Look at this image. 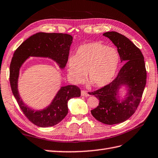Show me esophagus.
<instances>
[{"instance_id":"1","label":"esophagus","mask_w":158,"mask_h":158,"mask_svg":"<svg viewBox=\"0 0 158 158\" xmlns=\"http://www.w3.org/2000/svg\"><path fill=\"white\" fill-rule=\"evenodd\" d=\"M81 95L82 96H86V97H88L89 96V94L88 93V92L86 90H82L81 91Z\"/></svg>"}]
</instances>
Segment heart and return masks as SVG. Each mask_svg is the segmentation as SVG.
Segmentation results:
<instances>
[{"label": "heart", "instance_id": "heart-1", "mask_svg": "<svg viewBox=\"0 0 158 158\" xmlns=\"http://www.w3.org/2000/svg\"><path fill=\"white\" fill-rule=\"evenodd\" d=\"M120 63L116 48L99 43H90L79 47L75 55L70 56L68 73L74 83H80L86 76L95 87H103L114 79Z\"/></svg>", "mask_w": 158, "mask_h": 158}]
</instances>
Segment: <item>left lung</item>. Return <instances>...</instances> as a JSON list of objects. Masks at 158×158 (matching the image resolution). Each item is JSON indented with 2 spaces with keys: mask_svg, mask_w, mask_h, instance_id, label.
I'll use <instances>...</instances> for the list:
<instances>
[{
  "mask_svg": "<svg viewBox=\"0 0 158 158\" xmlns=\"http://www.w3.org/2000/svg\"><path fill=\"white\" fill-rule=\"evenodd\" d=\"M103 35L116 46L120 60L125 64L111 83L90 93L99 100V106L90 111L98 121L112 125L122 123L135 114L144 91L147 72L141 50L128 38L116 31H107ZM124 85L128 90L125 99L120 102L118 91Z\"/></svg>",
  "mask_w": 158,
  "mask_h": 158,
  "instance_id": "left-lung-1",
  "label": "left lung"
}]
</instances>
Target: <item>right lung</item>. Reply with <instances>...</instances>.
I'll return each instance as SVG.
<instances>
[{"instance_id": "obj_1", "label": "right lung", "mask_w": 158, "mask_h": 158, "mask_svg": "<svg viewBox=\"0 0 158 158\" xmlns=\"http://www.w3.org/2000/svg\"><path fill=\"white\" fill-rule=\"evenodd\" d=\"M72 40L73 37L67 34L38 32L22 43L13 54L9 70L12 93L26 117L38 127H53L59 123L68 113V101L73 97H79L81 92L76 85L62 86L49 106L43 110L34 111L20 99L17 89L19 69L29 57L51 58L57 63L59 68H64L68 60Z\"/></svg>"}]
</instances>
